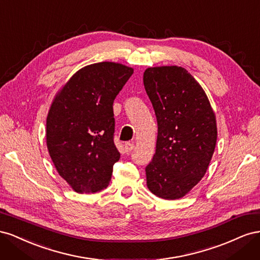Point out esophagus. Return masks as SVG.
Returning a JSON list of instances; mask_svg holds the SVG:
<instances>
[{
	"label": "esophagus",
	"instance_id": "1",
	"mask_svg": "<svg viewBox=\"0 0 260 260\" xmlns=\"http://www.w3.org/2000/svg\"><path fill=\"white\" fill-rule=\"evenodd\" d=\"M124 151L127 152V153H130L133 148H135V144L133 143H130V142H127V143H124Z\"/></svg>",
	"mask_w": 260,
	"mask_h": 260
}]
</instances>
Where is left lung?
<instances>
[{
  "mask_svg": "<svg viewBox=\"0 0 260 260\" xmlns=\"http://www.w3.org/2000/svg\"><path fill=\"white\" fill-rule=\"evenodd\" d=\"M143 82L158 124L146 184L160 199L179 200L206 174L217 142L216 114L201 84L182 67H148Z\"/></svg>",
  "mask_w": 260,
  "mask_h": 260,
  "instance_id": "left-lung-1",
  "label": "left lung"
}]
</instances>
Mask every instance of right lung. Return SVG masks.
Listing matches in <instances>:
<instances>
[{"label":"right lung","mask_w":260,"mask_h":260,"mask_svg":"<svg viewBox=\"0 0 260 260\" xmlns=\"http://www.w3.org/2000/svg\"><path fill=\"white\" fill-rule=\"evenodd\" d=\"M133 68L101 61L76 72L55 94L46 117V146L58 175L77 193L107 187L120 158L114 144L115 98Z\"/></svg>","instance_id":"add662e5"}]
</instances>
